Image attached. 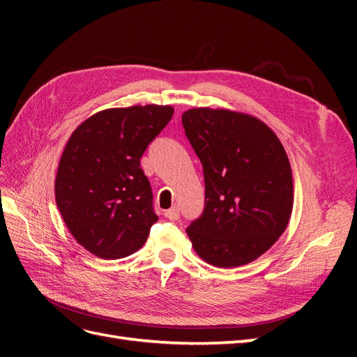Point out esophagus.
<instances>
[{"mask_svg":"<svg viewBox=\"0 0 357 357\" xmlns=\"http://www.w3.org/2000/svg\"><path fill=\"white\" fill-rule=\"evenodd\" d=\"M165 218L169 219V220H177L180 218V210L178 207H172L169 210H165Z\"/></svg>","mask_w":357,"mask_h":357,"instance_id":"esophagus-1","label":"esophagus"}]
</instances>
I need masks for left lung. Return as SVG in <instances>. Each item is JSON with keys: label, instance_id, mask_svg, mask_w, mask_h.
I'll list each match as a JSON object with an SVG mask.
<instances>
[{"label": "left lung", "instance_id": "left-lung-1", "mask_svg": "<svg viewBox=\"0 0 357 357\" xmlns=\"http://www.w3.org/2000/svg\"><path fill=\"white\" fill-rule=\"evenodd\" d=\"M204 168L205 207L186 229L193 250L219 268L253 262L280 238L294 207L283 144L257 117L226 109L181 116Z\"/></svg>", "mask_w": 357, "mask_h": 357}]
</instances>
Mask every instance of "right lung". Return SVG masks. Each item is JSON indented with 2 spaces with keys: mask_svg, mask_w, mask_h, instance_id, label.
I'll return each mask as SVG.
<instances>
[{
  "mask_svg": "<svg viewBox=\"0 0 357 357\" xmlns=\"http://www.w3.org/2000/svg\"><path fill=\"white\" fill-rule=\"evenodd\" d=\"M172 113L171 105L156 104L107 109L71 134L55 198L68 231L92 255L121 259L146 243L158 215L139 159Z\"/></svg>",
  "mask_w": 357,
  "mask_h": 357,
  "instance_id": "obj_1",
  "label": "right lung"
}]
</instances>
